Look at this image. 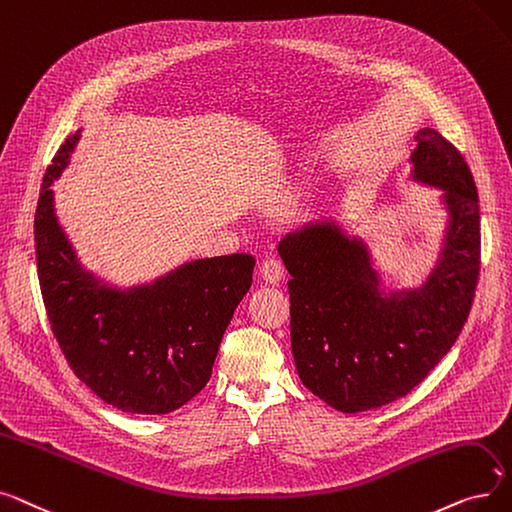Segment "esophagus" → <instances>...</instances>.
Here are the masks:
<instances>
[{
  "mask_svg": "<svg viewBox=\"0 0 512 512\" xmlns=\"http://www.w3.org/2000/svg\"><path fill=\"white\" fill-rule=\"evenodd\" d=\"M285 275V266L281 260L277 258H266L260 266V277L266 281V283H279Z\"/></svg>",
  "mask_w": 512,
  "mask_h": 512,
  "instance_id": "1",
  "label": "esophagus"
}]
</instances>
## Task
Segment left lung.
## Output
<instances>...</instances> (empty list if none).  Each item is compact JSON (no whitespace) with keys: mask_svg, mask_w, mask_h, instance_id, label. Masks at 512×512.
I'll return each instance as SVG.
<instances>
[{"mask_svg":"<svg viewBox=\"0 0 512 512\" xmlns=\"http://www.w3.org/2000/svg\"><path fill=\"white\" fill-rule=\"evenodd\" d=\"M410 181L442 191L440 256L419 287L385 289L369 243L335 218L279 241L291 279V352L302 383L339 412L406 396L454 346L479 277V198L471 170L435 129H421Z\"/></svg>","mask_w":512,"mask_h":512,"instance_id":"left-lung-1","label":"left lung"}]
</instances>
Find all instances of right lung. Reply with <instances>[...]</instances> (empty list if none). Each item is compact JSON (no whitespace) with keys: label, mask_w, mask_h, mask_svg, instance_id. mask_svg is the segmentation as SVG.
<instances>
[{"label":"right lung","mask_w":512,"mask_h":512,"mask_svg":"<svg viewBox=\"0 0 512 512\" xmlns=\"http://www.w3.org/2000/svg\"><path fill=\"white\" fill-rule=\"evenodd\" d=\"M79 139L81 129L54 156L35 214L47 319L70 369L95 396L123 412L166 415L208 383L256 260L250 254L200 258L129 287L89 271L58 221L52 189Z\"/></svg>","instance_id":"1"}]
</instances>
